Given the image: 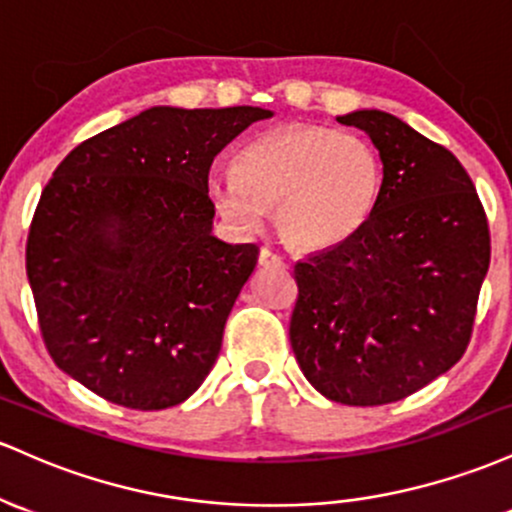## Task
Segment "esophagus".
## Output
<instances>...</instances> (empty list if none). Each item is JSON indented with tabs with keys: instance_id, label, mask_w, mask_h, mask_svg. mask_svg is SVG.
<instances>
[{
	"instance_id": "obj_1",
	"label": "esophagus",
	"mask_w": 512,
	"mask_h": 512,
	"mask_svg": "<svg viewBox=\"0 0 512 512\" xmlns=\"http://www.w3.org/2000/svg\"><path fill=\"white\" fill-rule=\"evenodd\" d=\"M258 263H261L263 268H280L283 266V258L273 254L271 249H261V254H258Z\"/></svg>"
}]
</instances>
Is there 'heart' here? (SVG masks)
I'll list each match as a JSON object with an SVG mask.
<instances>
[{"mask_svg":"<svg viewBox=\"0 0 512 512\" xmlns=\"http://www.w3.org/2000/svg\"><path fill=\"white\" fill-rule=\"evenodd\" d=\"M382 188V166L363 137L319 125L273 128L239 152L237 174L212 171L205 191L237 232L275 227L297 249H329L365 225Z\"/></svg>","mask_w":512,"mask_h":512,"instance_id":"obj_1","label":"heart"}]
</instances>
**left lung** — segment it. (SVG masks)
<instances>
[{
  "mask_svg": "<svg viewBox=\"0 0 512 512\" xmlns=\"http://www.w3.org/2000/svg\"><path fill=\"white\" fill-rule=\"evenodd\" d=\"M336 120L380 152V198L353 237L295 263L290 343L326 399L392 404L467 350L491 237L455 154L377 108Z\"/></svg>",
  "mask_w": 512,
  "mask_h": 512,
  "instance_id": "8db88e82",
  "label": "left lung"
}]
</instances>
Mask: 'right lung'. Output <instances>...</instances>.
Here are the masks:
<instances>
[{"label":"right lung","instance_id":"obj_1","mask_svg":"<svg viewBox=\"0 0 512 512\" xmlns=\"http://www.w3.org/2000/svg\"><path fill=\"white\" fill-rule=\"evenodd\" d=\"M258 106H152L74 147L26 244L40 331L62 372L111 404L159 411L210 375L256 244L212 234V159Z\"/></svg>","mask_w":512,"mask_h":512}]
</instances>
